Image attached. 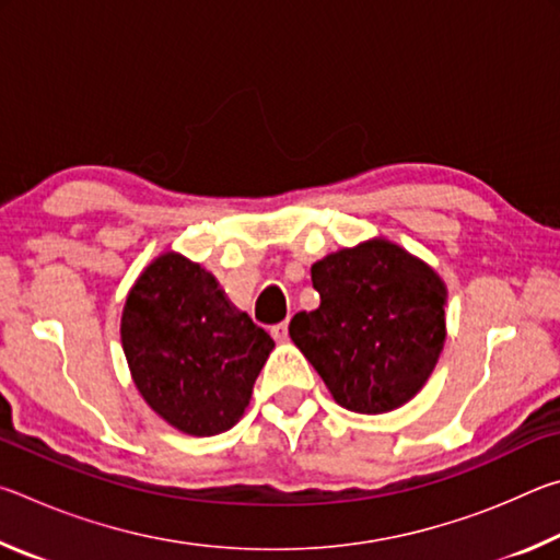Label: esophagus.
<instances>
[{
  "mask_svg": "<svg viewBox=\"0 0 560 560\" xmlns=\"http://www.w3.org/2000/svg\"><path fill=\"white\" fill-rule=\"evenodd\" d=\"M271 336H273V340H279V343H283V340L289 338V324H287V320H283V324L271 326Z\"/></svg>",
  "mask_w": 560,
  "mask_h": 560,
  "instance_id": "1",
  "label": "esophagus"
}]
</instances>
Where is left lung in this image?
I'll return each mask as SVG.
<instances>
[{"label": "left lung", "mask_w": 560, "mask_h": 560, "mask_svg": "<svg viewBox=\"0 0 560 560\" xmlns=\"http://www.w3.org/2000/svg\"><path fill=\"white\" fill-rule=\"evenodd\" d=\"M311 281L320 306L293 316L289 336L334 400L363 415L412 400L447 336L438 271L402 246L371 240L316 261Z\"/></svg>", "instance_id": "1"}]
</instances>
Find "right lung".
<instances>
[{"label": "right lung", "instance_id": "1", "mask_svg": "<svg viewBox=\"0 0 560 560\" xmlns=\"http://www.w3.org/2000/svg\"><path fill=\"white\" fill-rule=\"evenodd\" d=\"M120 340L143 400L195 438L240 422L273 348L210 271L175 252L160 254L130 289Z\"/></svg>", "mask_w": 560, "mask_h": 560}]
</instances>
